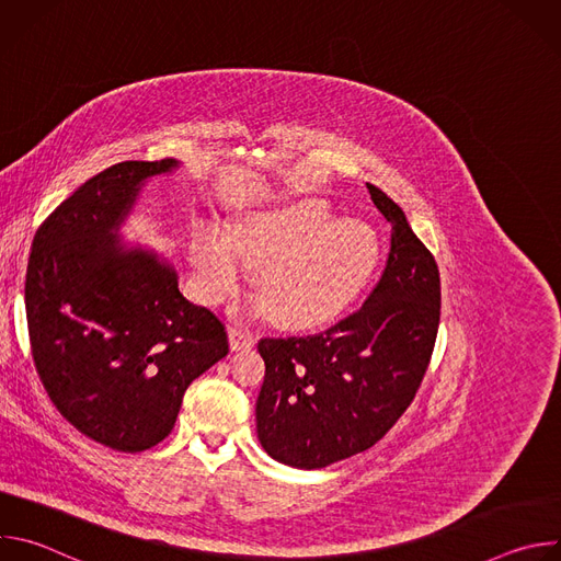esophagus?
Segmentation results:
<instances>
[{"label":"esophagus","mask_w":561,"mask_h":561,"mask_svg":"<svg viewBox=\"0 0 561 561\" xmlns=\"http://www.w3.org/2000/svg\"><path fill=\"white\" fill-rule=\"evenodd\" d=\"M228 342H230V348L232 351H247L251 346H255V335L239 329V327H230L228 329Z\"/></svg>","instance_id":"34e87169"}]
</instances>
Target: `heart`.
<instances>
[{
    "instance_id": "b5f03b06",
    "label": "heart",
    "mask_w": 561,
    "mask_h": 561,
    "mask_svg": "<svg viewBox=\"0 0 561 561\" xmlns=\"http://www.w3.org/2000/svg\"><path fill=\"white\" fill-rule=\"evenodd\" d=\"M379 260L375 230L353 217L335 219L322 197L301 195L247 213L234 234H204L191 249L197 288L219 301L253 275L257 312L286 329H312L342 312Z\"/></svg>"
}]
</instances>
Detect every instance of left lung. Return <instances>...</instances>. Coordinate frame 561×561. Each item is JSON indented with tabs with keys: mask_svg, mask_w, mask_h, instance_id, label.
Here are the masks:
<instances>
[{
	"mask_svg": "<svg viewBox=\"0 0 561 561\" xmlns=\"http://www.w3.org/2000/svg\"><path fill=\"white\" fill-rule=\"evenodd\" d=\"M390 221L383 275L327 333L257 344L266 364L257 437L279 463L314 470L375 446L411 407L439 327V271L404 210L368 184Z\"/></svg>",
	"mask_w": 561,
	"mask_h": 561,
	"instance_id": "obj_1",
	"label": "left lung"
}]
</instances>
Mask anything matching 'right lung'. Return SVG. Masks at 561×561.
Here are the masks:
<instances>
[{"mask_svg": "<svg viewBox=\"0 0 561 561\" xmlns=\"http://www.w3.org/2000/svg\"><path fill=\"white\" fill-rule=\"evenodd\" d=\"M178 159L115 164L37 228L26 319L39 379L57 411L122 453L162 442L193 379L228 355L224 324L180 293L175 266L122 239L144 186Z\"/></svg>", "mask_w": 561, "mask_h": 561, "instance_id": "obj_1", "label": "right lung"}]
</instances>
